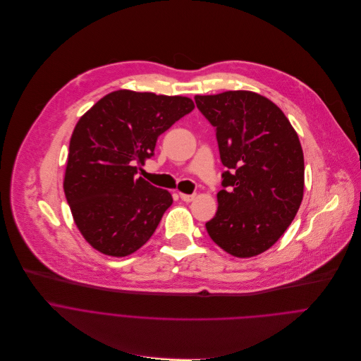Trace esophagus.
Instances as JSON below:
<instances>
[{"mask_svg": "<svg viewBox=\"0 0 361 361\" xmlns=\"http://www.w3.org/2000/svg\"><path fill=\"white\" fill-rule=\"evenodd\" d=\"M179 196H180V199H182L183 202H192V200L195 199V195H186V193H179Z\"/></svg>", "mask_w": 361, "mask_h": 361, "instance_id": "esophagus-1", "label": "esophagus"}]
</instances>
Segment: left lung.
<instances>
[{
  "instance_id": "obj_1",
  "label": "left lung",
  "mask_w": 361,
  "mask_h": 361,
  "mask_svg": "<svg viewBox=\"0 0 361 361\" xmlns=\"http://www.w3.org/2000/svg\"><path fill=\"white\" fill-rule=\"evenodd\" d=\"M195 102L216 130L226 168L206 231L236 257L260 255L290 226L303 199L299 136L279 106L250 91L196 95Z\"/></svg>"
}]
</instances>
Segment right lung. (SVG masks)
Returning a JSON list of instances; mask_svg holds the SVG:
<instances>
[{"label": "right lung", "instance_id": "obj_1", "mask_svg": "<svg viewBox=\"0 0 361 361\" xmlns=\"http://www.w3.org/2000/svg\"><path fill=\"white\" fill-rule=\"evenodd\" d=\"M193 108L186 97L121 90L78 121L63 192L75 225L94 249L122 257L151 239L173 199L136 178V165L152 158L158 136Z\"/></svg>", "mask_w": 361, "mask_h": 361}]
</instances>
